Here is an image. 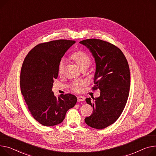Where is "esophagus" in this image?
<instances>
[{"label": "esophagus", "mask_w": 156, "mask_h": 156, "mask_svg": "<svg viewBox=\"0 0 156 156\" xmlns=\"http://www.w3.org/2000/svg\"><path fill=\"white\" fill-rule=\"evenodd\" d=\"M77 100H78V101H82L85 100V98L82 96H79L77 97Z\"/></svg>", "instance_id": "esophagus-1"}]
</instances>
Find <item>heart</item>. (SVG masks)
Listing matches in <instances>:
<instances>
[{
    "mask_svg": "<svg viewBox=\"0 0 156 156\" xmlns=\"http://www.w3.org/2000/svg\"><path fill=\"white\" fill-rule=\"evenodd\" d=\"M70 59L74 61L75 63L79 66V68L83 69H87L91 63V59L88 54L85 52L82 51H77L74 52L73 53L71 54L70 56ZM65 68V63L62 60L60 61V63L58 66V73L61 75L64 72ZM83 85V82H75L73 85L72 87L76 91H79L81 90V86Z\"/></svg>",
    "mask_w": 156,
    "mask_h": 156,
    "instance_id": "obj_1",
    "label": "heart"
}]
</instances>
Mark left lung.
Returning <instances> with one entry per match:
<instances>
[{"label":"left lung","instance_id":"1","mask_svg":"<svg viewBox=\"0 0 156 156\" xmlns=\"http://www.w3.org/2000/svg\"><path fill=\"white\" fill-rule=\"evenodd\" d=\"M80 43L88 48L95 58V85L92 89L100 90L99 97L86 99L93 107V113L85 121L92 128L102 129L115 122L125 108L130 86L129 64L122 51L107 41L88 39Z\"/></svg>","mask_w":156,"mask_h":156}]
</instances>
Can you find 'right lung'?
Masks as SVG:
<instances>
[{"instance_id":"obj_1","label":"right lung","mask_w":156,"mask_h":156,"mask_svg":"<svg viewBox=\"0 0 156 156\" xmlns=\"http://www.w3.org/2000/svg\"><path fill=\"white\" fill-rule=\"evenodd\" d=\"M75 41L59 39L37 44L24 59L20 75V91L31 115L44 126L59 124L77 98L70 93L56 97L52 91L58 66Z\"/></svg>"}]
</instances>
